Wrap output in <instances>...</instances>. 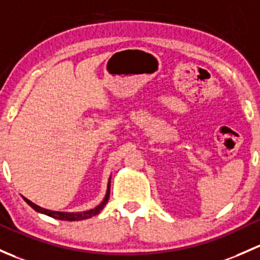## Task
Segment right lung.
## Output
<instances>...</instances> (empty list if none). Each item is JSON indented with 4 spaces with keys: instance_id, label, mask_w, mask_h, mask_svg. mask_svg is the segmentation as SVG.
<instances>
[{
    "instance_id": "add662e5",
    "label": "right lung",
    "mask_w": 260,
    "mask_h": 260,
    "mask_svg": "<svg viewBox=\"0 0 260 260\" xmlns=\"http://www.w3.org/2000/svg\"><path fill=\"white\" fill-rule=\"evenodd\" d=\"M109 193H111V179H109L108 182V187H107V193H106V197L105 199L102 201V203L100 204V206H97L95 208L93 209H89V210H86V212H80V213H66V212H53V210H48V209H45V208H41V207L36 206L35 203H32L31 201H28L27 198L23 199L26 201V203L28 204V206H31L32 208L35 210H37V212L40 213H43V214L46 215H50V217L54 218V219H61V220H83V219H88V218L91 217H94V215H97L98 213L101 212L103 208H105V206L107 204L108 202V198H109Z\"/></svg>"
}]
</instances>
